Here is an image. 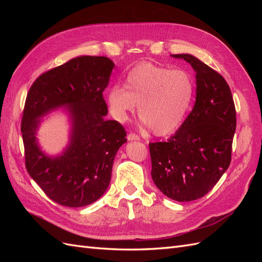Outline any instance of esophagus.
<instances>
[{"label": "esophagus", "instance_id": "esophagus-1", "mask_svg": "<svg viewBox=\"0 0 262 262\" xmlns=\"http://www.w3.org/2000/svg\"><path fill=\"white\" fill-rule=\"evenodd\" d=\"M129 141H140V137L137 136L136 133H129L128 137H126Z\"/></svg>", "mask_w": 262, "mask_h": 262}]
</instances>
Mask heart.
Instances as JSON below:
<instances>
[{"label":"heart","instance_id":"1","mask_svg":"<svg viewBox=\"0 0 262 262\" xmlns=\"http://www.w3.org/2000/svg\"><path fill=\"white\" fill-rule=\"evenodd\" d=\"M195 94L192 75L152 63H141L126 74L124 87L107 94L109 112L123 122L139 105V116L156 136L177 131L191 108Z\"/></svg>","mask_w":262,"mask_h":262}]
</instances>
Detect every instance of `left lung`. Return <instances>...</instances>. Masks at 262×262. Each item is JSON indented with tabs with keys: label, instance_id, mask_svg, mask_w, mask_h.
I'll return each mask as SVG.
<instances>
[{
	"label": "left lung",
	"instance_id": "8db88e82",
	"mask_svg": "<svg viewBox=\"0 0 262 262\" xmlns=\"http://www.w3.org/2000/svg\"><path fill=\"white\" fill-rule=\"evenodd\" d=\"M195 72L193 109L167 142L149 143L152 178L172 200L200 199L228 168L236 130V110L229 86L216 71L191 54H171Z\"/></svg>",
	"mask_w": 262,
	"mask_h": 262
}]
</instances>
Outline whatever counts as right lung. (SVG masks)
Instances as JSON below:
<instances>
[{
    "label": "right lung",
    "mask_w": 262,
    "mask_h": 262,
    "mask_svg": "<svg viewBox=\"0 0 262 262\" xmlns=\"http://www.w3.org/2000/svg\"><path fill=\"white\" fill-rule=\"evenodd\" d=\"M114 67L107 57L82 55L41 74L27 94L20 126L26 169L52 201L64 207H86L105 193L115 156L126 142L123 126L105 119L102 92ZM60 106L68 107L70 142L61 156L49 157L35 134L40 119Z\"/></svg>",
    "instance_id": "right-lung-1"
}]
</instances>
